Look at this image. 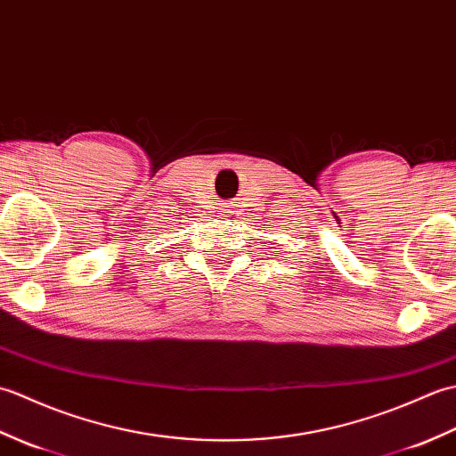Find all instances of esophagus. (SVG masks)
Here are the masks:
<instances>
[{
  "label": "esophagus",
  "instance_id": "obj_1",
  "mask_svg": "<svg viewBox=\"0 0 456 456\" xmlns=\"http://www.w3.org/2000/svg\"><path fill=\"white\" fill-rule=\"evenodd\" d=\"M229 206H225V208H223V213H225V216H231V213H233V211H231V209H227Z\"/></svg>",
  "mask_w": 456,
  "mask_h": 456
}]
</instances>
